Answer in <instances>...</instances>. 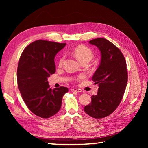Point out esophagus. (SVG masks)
I'll use <instances>...</instances> for the list:
<instances>
[{"instance_id": "esophagus-1", "label": "esophagus", "mask_w": 148, "mask_h": 148, "mask_svg": "<svg viewBox=\"0 0 148 148\" xmlns=\"http://www.w3.org/2000/svg\"><path fill=\"white\" fill-rule=\"evenodd\" d=\"M71 91L72 92H80L82 91V89H77V88H74V89H71Z\"/></svg>"}]
</instances>
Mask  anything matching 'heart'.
I'll return each instance as SVG.
<instances>
[{
	"label": "heart",
	"instance_id": "1",
	"mask_svg": "<svg viewBox=\"0 0 148 148\" xmlns=\"http://www.w3.org/2000/svg\"><path fill=\"white\" fill-rule=\"evenodd\" d=\"M74 55L75 57L79 60V61L83 63V62H88L91 61L93 59L94 53L92 50L87 46H84V45H80V46H77L74 49ZM65 56H62L60 59L59 60V66H62L64 61Z\"/></svg>",
	"mask_w": 148,
	"mask_h": 148
}]
</instances>
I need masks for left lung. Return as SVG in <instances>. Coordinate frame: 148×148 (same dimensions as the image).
Returning <instances> with one entry per match:
<instances>
[{
  "label": "left lung",
  "instance_id": "left-lung-1",
  "mask_svg": "<svg viewBox=\"0 0 148 148\" xmlns=\"http://www.w3.org/2000/svg\"><path fill=\"white\" fill-rule=\"evenodd\" d=\"M99 49L101 60L92 80L99 85L97 95L84 107L87 114L93 118L108 116L119 106L126 89L128 74L126 61L118 47L109 40L96 38L89 41Z\"/></svg>",
  "mask_w": 148,
  "mask_h": 148
}]
</instances>
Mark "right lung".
Wrapping results in <instances>:
<instances>
[{
    "mask_svg": "<svg viewBox=\"0 0 148 148\" xmlns=\"http://www.w3.org/2000/svg\"><path fill=\"white\" fill-rule=\"evenodd\" d=\"M65 43L38 40L22 52L17 71V84L21 97L32 113L49 118L59 111L65 87L51 89L47 77L56 72L54 58Z\"/></svg>",
    "mask_w": 148,
    "mask_h": 148,
    "instance_id": "obj_1",
    "label": "right lung"
}]
</instances>
